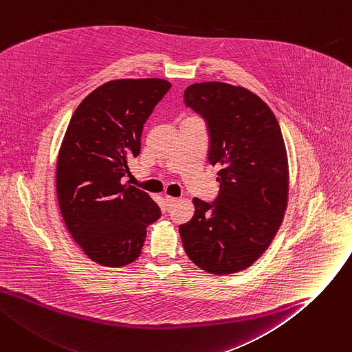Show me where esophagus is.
<instances>
[{
  "instance_id": "34e87169",
  "label": "esophagus",
  "mask_w": 352,
  "mask_h": 352,
  "mask_svg": "<svg viewBox=\"0 0 352 352\" xmlns=\"http://www.w3.org/2000/svg\"><path fill=\"white\" fill-rule=\"evenodd\" d=\"M177 201H178V199H177V198H174V197H168V195H167V197H166V202H167V208H168V209H170V208H171V206H173V205H174V204H175V202H177Z\"/></svg>"
}]
</instances>
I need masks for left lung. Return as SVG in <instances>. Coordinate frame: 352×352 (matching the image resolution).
<instances>
[{"label": "left lung", "mask_w": 352, "mask_h": 352, "mask_svg": "<svg viewBox=\"0 0 352 352\" xmlns=\"http://www.w3.org/2000/svg\"><path fill=\"white\" fill-rule=\"evenodd\" d=\"M184 103L204 119L208 161L221 171L217 198H194V217L179 225L181 241L202 270L236 273L259 259L285 217L289 168L282 130L267 104L243 87L194 83Z\"/></svg>", "instance_id": "8db88e82"}]
</instances>
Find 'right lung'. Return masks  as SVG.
I'll return each instance as SVG.
<instances>
[{
  "label": "right lung",
  "instance_id": "1",
  "mask_svg": "<svg viewBox=\"0 0 352 352\" xmlns=\"http://www.w3.org/2000/svg\"><path fill=\"white\" fill-rule=\"evenodd\" d=\"M171 83L111 80L93 90L69 122L58 157L56 191L74 241L103 266L134 262L147 226L161 217L143 190L123 184L127 161L142 151V133Z\"/></svg>",
  "mask_w": 352,
  "mask_h": 352
}]
</instances>
